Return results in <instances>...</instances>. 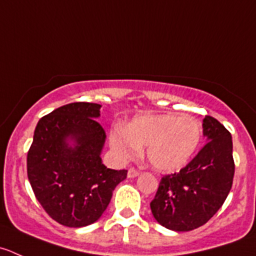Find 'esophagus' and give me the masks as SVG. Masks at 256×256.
<instances>
[{
  "instance_id": "34e87169",
  "label": "esophagus",
  "mask_w": 256,
  "mask_h": 256,
  "mask_svg": "<svg viewBox=\"0 0 256 256\" xmlns=\"http://www.w3.org/2000/svg\"><path fill=\"white\" fill-rule=\"evenodd\" d=\"M138 175H140V171H138V170H136V168H128V178H136V176H138Z\"/></svg>"
}]
</instances>
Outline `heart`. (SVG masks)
<instances>
[{
  "label": "heart",
  "mask_w": 256,
  "mask_h": 256,
  "mask_svg": "<svg viewBox=\"0 0 256 256\" xmlns=\"http://www.w3.org/2000/svg\"><path fill=\"white\" fill-rule=\"evenodd\" d=\"M202 130L199 121L178 114L138 116L126 128L110 132L112 150L121 160H131L146 146V158L164 172L180 170L196 152Z\"/></svg>",
  "instance_id": "1"
}]
</instances>
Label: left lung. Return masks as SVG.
Returning <instances> with one entry per match:
<instances>
[{
	"label": "left lung",
	"mask_w": 256,
	"mask_h": 256,
	"mask_svg": "<svg viewBox=\"0 0 256 256\" xmlns=\"http://www.w3.org/2000/svg\"><path fill=\"white\" fill-rule=\"evenodd\" d=\"M208 142L178 172L162 176L150 202L160 225L190 232L206 224L224 204L234 178L232 134L212 116L202 120Z\"/></svg>",
	"instance_id": "8db88e82"
}]
</instances>
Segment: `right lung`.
<instances>
[{
  "mask_svg": "<svg viewBox=\"0 0 256 256\" xmlns=\"http://www.w3.org/2000/svg\"><path fill=\"white\" fill-rule=\"evenodd\" d=\"M100 108L72 102L44 116L27 154L34 196L54 222L68 228L98 222L128 176V170L108 168L101 160L106 134L95 120Z\"/></svg>",
  "mask_w": 256,
  "mask_h": 256,
  "instance_id": "add662e5",
  "label": "right lung"
}]
</instances>
